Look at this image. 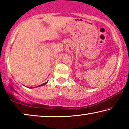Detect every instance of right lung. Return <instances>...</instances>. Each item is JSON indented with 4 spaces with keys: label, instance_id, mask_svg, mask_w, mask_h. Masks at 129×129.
Returning a JSON list of instances; mask_svg holds the SVG:
<instances>
[{
    "label": "right lung",
    "instance_id": "right-lung-1",
    "mask_svg": "<svg viewBox=\"0 0 129 129\" xmlns=\"http://www.w3.org/2000/svg\"><path fill=\"white\" fill-rule=\"evenodd\" d=\"M47 83V82H46ZM46 83H43V84H40V85H39V86H38V87H39V86H43V85H45V84Z\"/></svg>",
    "mask_w": 129,
    "mask_h": 129
}]
</instances>
